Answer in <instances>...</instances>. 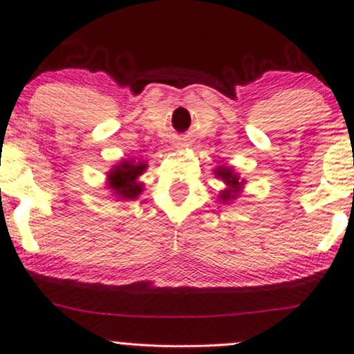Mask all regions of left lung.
<instances>
[{
    "label": "left lung",
    "mask_w": 354,
    "mask_h": 354,
    "mask_svg": "<svg viewBox=\"0 0 354 354\" xmlns=\"http://www.w3.org/2000/svg\"><path fill=\"white\" fill-rule=\"evenodd\" d=\"M216 176L221 178V180H225L226 185L230 186V189L223 191L221 198L223 200H230V198H234V191L239 188V181L236 178V174H233L230 168H219L216 169Z\"/></svg>",
    "instance_id": "8db88e82"
}]
</instances>
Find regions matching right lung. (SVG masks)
Returning <instances> with one entry per match:
<instances>
[{
	"instance_id": "right-lung-1",
	"label": "right lung",
	"mask_w": 354,
	"mask_h": 354,
	"mask_svg": "<svg viewBox=\"0 0 354 354\" xmlns=\"http://www.w3.org/2000/svg\"><path fill=\"white\" fill-rule=\"evenodd\" d=\"M146 169V165L143 163H129V161H123L120 166H116L111 173H109V188L115 189V193L120 198H126V200H133L138 194L143 191L136 178L140 176Z\"/></svg>"
}]
</instances>
